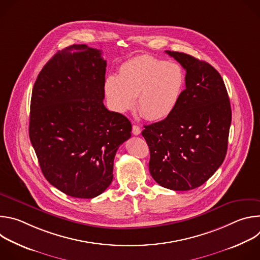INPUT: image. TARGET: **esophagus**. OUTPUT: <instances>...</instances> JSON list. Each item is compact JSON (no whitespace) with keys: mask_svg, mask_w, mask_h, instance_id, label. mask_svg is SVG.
<instances>
[{"mask_svg":"<svg viewBox=\"0 0 260 260\" xmlns=\"http://www.w3.org/2000/svg\"><path fill=\"white\" fill-rule=\"evenodd\" d=\"M133 134L135 135V136H138V135H140L141 134V128H140V126L139 125H133Z\"/></svg>","mask_w":260,"mask_h":260,"instance_id":"34e87169","label":"esophagus"}]
</instances>
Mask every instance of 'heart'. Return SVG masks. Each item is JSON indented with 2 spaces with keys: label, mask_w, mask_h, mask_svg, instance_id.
I'll return each mask as SVG.
<instances>
[{
  "label": "heart",
  "mask_w": 260,
  "mask_h": 260,
  "mask_svg": "<svg viewBox=\"0 0 260 260\" xmlns=\"http://www.w3.org/2000/svg\"><path fill=\"white\" fill-rule=\"evenodd\" d=\"M185 86L182 68L172 61L151 55L134 57L119 68L118 76L105 80L108 102L118 113H126L136 106L149 120L169 117L178 106Z\"/></svg>",
  "instance_id": "1"
}]
</instances>
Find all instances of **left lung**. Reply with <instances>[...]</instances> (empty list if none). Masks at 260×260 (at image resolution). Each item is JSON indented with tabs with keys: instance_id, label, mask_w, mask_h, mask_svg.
I'll use <instances>...</instances> for the list:
<instances>
[{
	"instance_id": "left-lung-1",
	"label": "left lung",
	"mask_w": 260,
	"mask_h": 260,
	"mask_svg": "<svg viewBox=\"0 0 260 260\" xmlns=\"http://www.w3.org/2000/svg\"><path fill=\"white\" fill-rule=\"evenodd\" d=\"M186 71L174 112L144 125L150 150L149 171L160 186L186 191L203 185L223 162L232 108L223 79L208 62L189 54L166 51Z\"/></svg>"
}]
</instances>
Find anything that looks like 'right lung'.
<instances>
[{
  "mask_svg": "<svg viewBox=\"0 0 260 260\" xmlns=\"http://www.w3.org/2000/svg\"><path fill=\"white\" fill-rule=\"evenodd\" d=\"M102 51L74 44L57 51L31 92L28 134L46 180L67 196L92 199L113 180L118 147L132 123L103 103Z\"/></svg>",
  "mask_w": 260,
  "mask_h": 260,
  "instance_id": "right-lung-1",
  "label": "right lung"
}]
</instances>
